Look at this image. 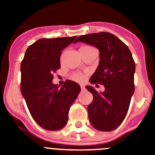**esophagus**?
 Instances as JSON below:
<instances>
[{
  "label": "esophagus",
  "mask_w": 155,
  "mask_h": 155,
  "mask_svg": "<svg viewBox=\"0 0 155 155\" xmlns=\"http://www.w3.org/2000/svg\"><path fill=\"white\" fill-rule=\"evenodd\" d=\"M80 87H81V90H85V86H83V85H82V86H80Z\"/></svg>",
  "instance_id": "1"
}]
</instances>
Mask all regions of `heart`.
I'll return each instance as SVG.
<instances>
[{
    "mask_svg": "<svg viewBox=\"0 0 155 155\" xmlns=\"http://www.w3.org/2000/svg\"><path fill=\"white\" fill-rule=\"evenodd\" d=\"M72 79H74V80L78 81V82H83L85 79L84 75L81 74V73H79V72H77V73H74V74L72 76Z\"/></svg>",
    "mask_w": 155,
    "mask_h": 155,
    "instance_id": "heart-1",
    "label": "heart"
}]
</instances>
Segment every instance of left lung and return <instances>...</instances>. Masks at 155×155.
I'll use <instances>...</instances> for the list:
<instances>
[{
  "mask_svg": "<svg viewBox=\"0 0 155 155\" xmlns=\"http://www.w3.org/2000/svg\"><path fill=\"white\" fill-rule=\"evenodd\" d=\"M77 41L99 49L100 63L90 82L105 87V91L98 93L93 86H86L93 96L87 107L89 120L97 130H114L124 120L134 93L135 62L131 52L120 38L109 32L81 35L75 43Z\"/></svg>",
  "mask_w": 155,
  "mask_h": 155,
  "instance_id": "left-lung-1",
  "label": "left lung"
}]
</instances>
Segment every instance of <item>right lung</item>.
Instances as JSON below:
<instances>
[{
	"mask_svg": "<svg viewBox=\"0 0 155 155\" xmlns=\"http://www.w3.org/2000/svg\"><path fill=\"white\" fill-rule=\"evenodd\" d=\"M76 38L38 40L27 48L21 63V94L35 121L48 130L65 126L69 108L80 93L73 81L66 80L62 87L52 83L53 73L61 67V52Z\"/></svg>",
	"mask_w": 155,
	"mask_h": 155,
	"instance_id": "obj_1",
	"label": "right lung"
}]
</instances>
